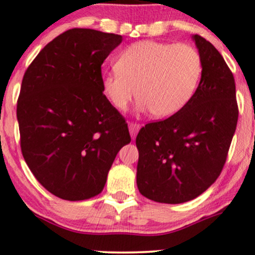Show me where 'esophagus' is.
Instances as JSON below:
<instances>
[{
    "instance_id": "34e87169",
    "label": "esophagus",
    "mask_w": 255,
    "mask_h": 255,
    "mask_svg": "<svg viewBox=\"0 0 255 255\" xmlns=\"http://www.w3.org/2000/svg\"><path fill=\"white\" fill-rule=\"evenodd\" d=\"M128 127H129V133H130L131 139H134V137L136 136L137 131H139V129H140V125L134 124V122H130V124H128Z\"/></svg>"
}]
</instances>
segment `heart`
Here are the masks:
<instances>
[{"mask_svg": "<svg viewBox=\"0 0 255 255\" xmlns=\"http://www.w3.org/2000/svg\"><path fill=\"white\" fill-rule=\"evenodd\" d=\"M201 72L200 55L189 44L142 40L128 46L116 68L104 73L102 90L116 110L127 109L136 93L137 109L165 119L191 101Z\"/></svg>", "mask_w": 255, "mask_h": 255, "instance_id": "heart-1", "label": "heart"}]
</instances>
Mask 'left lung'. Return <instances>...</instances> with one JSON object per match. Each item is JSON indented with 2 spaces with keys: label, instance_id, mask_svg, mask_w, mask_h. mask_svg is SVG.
<instances>
[{
  "label": "left lung",
  "instance_id": "obj_1",
  "mask_svg": "<svg viewBox=\"0 0 255 255\" xmlns=\"http://www.w3.org/2000/svg\"><path fill=\"white\" fill-rule=\"evenodd\" d=\"M203 62L194 96L175 115L137 133L136 184L157 203L193 200L217 180L238 125L234 75L211 43L192 36Z\"/></svg>",
  "mask_w": 255,
  "mask_h": 255
}]
</instances>
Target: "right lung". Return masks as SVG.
Masks as SVG:
<instances>
[{
    "instance_id": "1",
    "label": "right lung",
    "mask_w": 255,
    "mask_h": 255,
    "mask_svg": "<svg viewBox=\"0 0 255 255\" xmlns=\"http://www.w3.org/2000/svg\"><path fill=\"white\" fill-rule=\"evenodd\" d=\"M122 36L72 28L40 50L17 99L26 164L46 191L69 201L103 191L128 126L102 90V64Z\"/></svg>"
}]
</instances>
